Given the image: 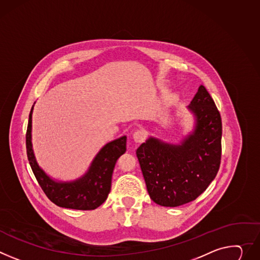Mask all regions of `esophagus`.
<instances>
[{
    "instance_id": "1",
    "label": "esophagus",
    "mask_w": 260,
    "mask_h": 260,
    "mask_svg": "<svg viewBox=\"0 0 260 260\" xmlns=\"http://www.w3.org/2000/svg\"><path fill=\"white\" fill-rule=\"evenodd\" d=\"M133 138H134L136 143H142L143 141L145 140V138H146V135H145V133H144L143 131L138 129V131H136V132L134 133Z\"/></svg>"
}]
</instances>
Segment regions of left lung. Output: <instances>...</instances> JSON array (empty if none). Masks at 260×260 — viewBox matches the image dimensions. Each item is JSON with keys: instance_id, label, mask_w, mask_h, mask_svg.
<instances>
[{"instance_id": "1", "label": "left lung", "mask_w": 260, "mask_h": 260, "mask_svg": "<svg viewBox=\"0 0 260 260\" xmlns=\"http://www.w3.org/2000/svg\"><path fill=\"white\" fill-rule=\"evenodd\" d=\"M187 108L195 116V127L180 144L149 137L136 151L148 194L161 206L175 207L195 200L220 168L221 115L203 85Z\"/></svg>"}]
</instances>
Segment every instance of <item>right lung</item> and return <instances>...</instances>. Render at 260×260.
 I'll list each match as a JSON object with an SVG mask.
<instances>
[{
	"label": "right lung",
	"mask_w": 260,
	"mask_h": 260,
	"mask_svg": "<svg viewBox=\"0 0 260 260\" xmlns=\"http://www.w3.org/2000/svg\"><path fill=\"white\" fill-rule=\"evenodd\" d=\"M33 107L29 115L26 147L30 166L42 191L53 203L60 207L80 210L98 208L106 201L111 191L115 164L126 151V137L123 136L106 144L82 177L74 181H58L46 174L36 161L31 142Z\"/></svg>",
	"instance_id": "1"
}]
</instances>
